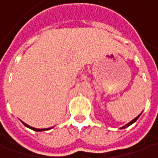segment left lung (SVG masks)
<instances>
[{
  "label": "left lung",
  "instance_id": "obj_1",
  "mask_svg": "<svg viewBox=\"0 0 158 158\" xmlns=\"http://www.w3.org/2000/svg\"><path fill=\"white\" fill-rule=\"evenodd\" d=\"M139 116H140V114H139V115H138L137 117H135V118L134 120H132V121H131L130 123H128L126 124V126H129V125L133 124V123H135V121H136V120H137V119L139 118ZM123 128H125V126H123V127H122V129H123Z\"/></svg>",
  "mask_w": 158,
  "mask_h": 158
}]
</instances>
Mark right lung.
<instances>
[{"label":"right lung","mask_w":158,"mask_h":158,"mask_svg":"<svg viewBox=\"0 0 158 158\" xmlns=\"http://www.w3.org/2000/svg\"><path fill=\"white\" fill-rule=\"evenodd\" d=\"M23 125H25L26 127H28V128H30V129H32V130H34V131H36V132H42V131H46V130H49V129H50V128H47V129H36V128H34V127L29 126L28 124H26V123H23Z\"/></svg>","instance_id":"1"}]
</instances>
